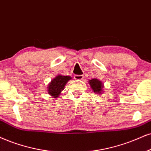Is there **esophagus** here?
Here are the masks:
<instances>
[{
  "instance_id": "esophagus-1",
  "label": "esophagus",
  "mask_w": 151,
  "mask_h": 151,
  "mask_svg": "<svg viewBox=\"0 0 151 151\" xmlns=\"http://www.w3.org/2000/svg\"><path fill=\"white\" fill-rule=\"evenodd\" d=\"M84 78V76L83 75H75L74 76V78L76 80H82Z\"/></svg>"
}]
</instances>
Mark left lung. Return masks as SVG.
Instances as JSON below:
<instances>
[{
  "instance_id": "left-lung-1",
  "label": "left lung",
  "mask_w": 151,
  "mask_h": 151,
  "mask_svg": "<svg viewBox=\"0 0 151 151\" xmlns=\"http://www.w3.org/2000/svg\"><path fill=\"white\" fill-rule=\"evenodd\" d=\"M89 84H90L91 88L93 90V92L96 94H101L103 90V87L104 85L102 84L101 81H100L99 80L94 78L92 79L89 81Z\"/></svg>"
}]
</instances>
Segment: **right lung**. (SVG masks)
I'll return each instance as SVG.
<instances>
[{
    "mask_svg": "<svg viewBox=\"0 0 151 151\" xmlns=\"http://www.w3.org/2000/svg\"><path fill=\"white\" fill-rule=\"evenodd\" d=\"M71 79L70 76H63L61 75H58L52 80L50 83L48 85L47 92L48 94H50L54 98L59 97L60 95L61 92L64 90L65 85L67 82Z\"/></svg>",
    "mask_w": 151,
    "mask_h": 151,
    "instance_id": "obj_1",
    "label": "right lung"
}]
</instances>
